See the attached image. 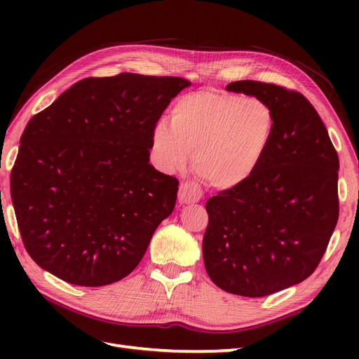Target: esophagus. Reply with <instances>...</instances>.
Segmentation results:
<instances>
[{
    "label": "esophagus",
    "instance_id": "34e87169",
    "mask_svg": "<svg viewBox=\"0 0 359 359\" xmlns=\"http://www.w3.org/2000/svg\"><path fill=\"white\" fill-rule=\"evenodd\" d=\"M202 196H203V193L196 182H191V181L181 182L180 191H178L180 203H182V205L196 203L202 199Z\"/></svg>",
    "mask_w": 359,
    "mask_h": 359
}]
</instances>
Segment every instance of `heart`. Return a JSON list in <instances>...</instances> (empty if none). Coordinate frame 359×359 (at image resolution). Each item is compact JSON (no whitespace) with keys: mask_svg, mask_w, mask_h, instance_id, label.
Masks as SVG:
<instances>
[{"mask_svg":"<svg viewBox=\"0 0 359 359\" xmlns=\"http://www.w3.org/2000/svg\"><path fill=\"white\" fill-rule=\"evenodd\" d=\"M276 112L259 97L220 90L182 95L170 124L158 121L151 133V156L165 172L191 163L198 175L220 190L243 186L265 160L276 133Z\"/></svg>","mask_w":359,"mask_h":359,"instance_id":"obj_1","label":"heart"}]
</instances>
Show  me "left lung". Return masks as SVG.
Returning a JSON list of instances; mask_svg holds the SVG:
<instances>
[{
	"instance_id": "8db88e82",
	"label": "left lung",
	"mask_w": 359,
	"mask_h": 359,
	"mask_svg": "<svg viewBox=\"0 0 359 359\" xmlns=\"http://www.w3.org/2000/svg\"><path fill=\"white\" fill-rule=\"evenodd\" d=\"M226 90L268 102L277 123L255 175L206 202L203 264L220 289L259 298L301 283L319 265L339 220V156L301 93L256 81Z\"/></svg>"
}]
</instances>
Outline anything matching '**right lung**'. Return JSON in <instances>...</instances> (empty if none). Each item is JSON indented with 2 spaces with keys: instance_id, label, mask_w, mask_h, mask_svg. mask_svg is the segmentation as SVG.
I'll use <instances>...</instances> for the list:
<instances>
[{
  "instance_id": "add662e5",
  "label": "right lung",
  "mask_w": 359,
  "mask_h": 359,
  "mask_svg": "<svg viewBox=\"0 0 359 359\" xmlns=\"http://www.w3.org/2000/svg\"><path fill=\"white\" fill-rule=\"evenodd\" d=\"M191 83L121 73L76 82L29 119L10 191L28 255L70 285L124 278L175 208L178 180L149 165L151 133Z\"/></svg>"
}]
</instances>
